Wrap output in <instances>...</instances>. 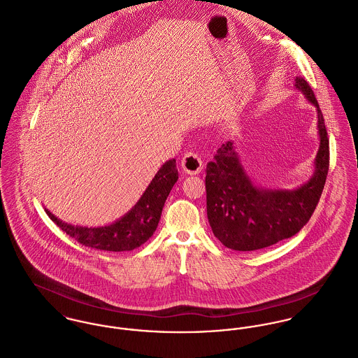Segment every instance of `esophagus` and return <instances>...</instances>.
<instances>
[{
	"instance_id": "obj_1",
	"label": "esophagus",
	"mask_w": 358,
	"mask_h": 358,
	"mask_svg": "<svg viewBox=\"0 0 358 358\" xmlns=\"http://www.w3.org/2000/svg\"><path fill=\"white\" fill-rule=\"evenodd\" d=\"M181 167H182V170H184L185 173L192 174L193 176V174H199V173L201 171L203 162H201V158H200L197 154L189 151V152H187V154L184 155V158L181 159Z\"/></svg>"
}]
</instances>
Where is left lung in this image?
I'll return each mask as SVG.
<instances>
[{"label": "left lung", "instance_id": "8db88e82", "mask_svg": "<svg viewBox=\"0 0 358 358\" xmlns=\"http://www.w3.org/2000/svg\"><path fill=\"white\" fill-rule=\"evenodd\" d=\"M296 87L317 109L320 147L315 174L294 191H266L249 180L233 143L222 144L206 169L207 217L214 236L234 250H257L297 234L320 200L330 166V143L323 113L312 88L301 78Z\"/></svg>", "mask_w": 358, "mask_h": 358}]
</instances>
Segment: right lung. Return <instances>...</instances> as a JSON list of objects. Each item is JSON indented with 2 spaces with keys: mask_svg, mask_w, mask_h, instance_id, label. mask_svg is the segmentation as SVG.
<instances>
[{
  "mask_svg": "<svg viewBox=\"0 0 358 358\" xmlns=\"http://www.w3.org/2000/svg\"><path fill=\"white\" fill-rule=\"evenodd\" d=\"M177 180L176 159L167 161L155 174L136 206L121 220L105 227L73 226L55 218L48 210L46 214L62 231L84 247L110 252L134 250L143 245L157 230L166 199Z\"/></svg>",
  "mask_w": 358,
  "mask_h": 358,
  "instance_id": "obj_1",
  "label": "right lung"
}]
</instances>
